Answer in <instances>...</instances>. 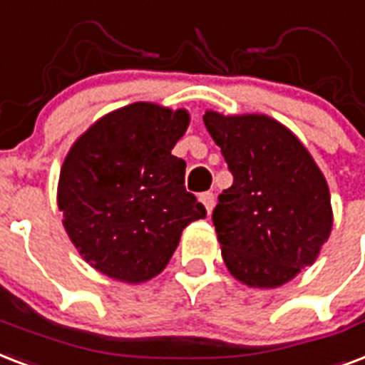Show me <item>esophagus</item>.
Here are the masks:
<instances>
[{
    "label": "esophagus",
    "mask_w": 365,
    "mask_h": 365,
    "mask_svg": "<svg viewBox=\"0 0 365 365\" xmlns=\"http://www.w3.org/2000/svg\"><path fill=\"white\" fill-rule=\"evenodd\" d=\"M200 202L205 205V209H207V213H211L215 207V196L213 192H203L202 196H200Z\"/></svg>",
    "instance_id": "1"
}]
</instances>
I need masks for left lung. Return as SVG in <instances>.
I'll list each match as a JSON object with an SVG mask.
<instances>
[{
	"label": "left lung",
	"instance_id": "obj_1",
	"mask_svg": "<svg viewBox=\"0 0 365 365\" xmlns=\"http://www.w3.org/2000/svg\"><path fill=\"white\" fill-rule=\"evenodd\" d=\"M234 177L213 209L225 264L250 287H278L316 261L333 213L324 175L293 133L268 115L205 112Z\"/></svg>",
	"mask_w": 365,
	"mask_h": 365
}]
</instances>
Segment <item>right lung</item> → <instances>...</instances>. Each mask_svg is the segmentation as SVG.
<instances>
[{"label": "right lung", "mask_w": 365, "mask_h": 365, "mask_svg": "<svg viewBox=\"0 0 365 365\" xmlns=\"http://www.w3.org/2000/svg\"><path fill=\"white\" fill-rule=\"evenodd\" d=\"M186 110L135 103L110 112L74 143L62 163L58 209L68 236L98 272L140 284L168 267L180 234L205 217L186 192V162L171 150Z\"/></svg>", "instance_id": "1"}]
</instances>
